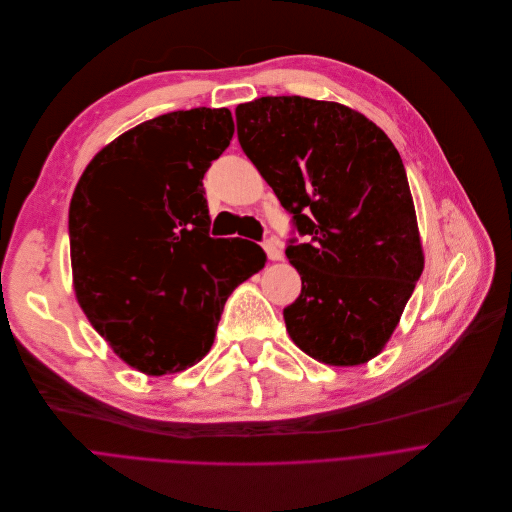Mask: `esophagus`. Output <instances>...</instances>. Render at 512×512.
<instances>
[{
	"label": "esophagus",
	"mask_w": 512,
	"mask_h": 512,
	"mask_svg": "<svg viewBox=\"0 0 512 512\" xmlns=\"http://www.w3.org/2000/svg\"><path fill=\"white\" fill-rule=\"evenodd\" d=\"M262 248H264V252L270 260H282V246H280L278 240L268 238V240L262 242Z\"/></svg>",
	"instance_id": "obj_1"
}]
</instances>
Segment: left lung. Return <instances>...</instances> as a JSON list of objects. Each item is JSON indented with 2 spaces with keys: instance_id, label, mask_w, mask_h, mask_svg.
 I'll use <instances>...</instances> for the list:
<instances>
[{
  "instance_id": "1",
  "label": "left lung",
  "mask_w": 512,
  "mask_h": 512,
  "mask_svg": "<svg viewBox=\"0 0 512 512\" xmlns=\"http://www.w3.org/2000/svg\"><path fill=\"white\" fill-rule=\"evenodd\" d=\"M238 141L292 216L286 258L302 288L290 339L329 365H361L389 341L424 270L414 199L389 137L329 100L262 96L236 107Z\"/></svg>"
}]
</instances>
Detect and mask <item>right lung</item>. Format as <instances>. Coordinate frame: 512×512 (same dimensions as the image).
Returning a JSON list of instances; mask_svg holds the SVG:
<instances>
[{
  "instance_id": "right-lung-1",
  "label": "right lung",
  "mask_w": 512,
  "mask_h": 512,
  "mask_svg": "<svg viewBox=\"0 0 512 512\" xmlns=\"http://www.w3.org/2000/svg\"><path fill=\"white\" fill-rule=\"evenodd\" d=\"M228 109L175 111L94 155L68 212L78 304L131 367L165 375L212 349L224 304L264 250L210 236L203 175L230 145Z\"/></svg>"
}]
</instances>
